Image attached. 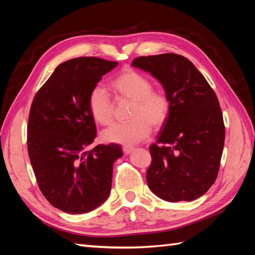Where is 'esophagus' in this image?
I'll return each mask as SVG.
<instances>
[{
  "label": "esophagus",
  "instance_id": "esophagus-1",
  "mask_svg": "<svg viewBox=\"0 0 255 255\" xmlns=\"http://www.w3.org/2000/svg\"><path fill=\"white\" fill-rule=\"evenodd\" d=\"M133 149H134V147H133V145H131V144H125V145H123V151H124L125 154L131 153Z\"/></svg>",
  "mask_w": 255,
  "mask_h": 255
}]
</instances>
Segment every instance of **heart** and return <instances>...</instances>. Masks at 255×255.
I'll return each instance as SVG.
<instances>
[{"mask_svg":"<svg viewBox=\"0 0 255 255\" xmlns=\"http://www.w3.org/2000/svg\"><path fill=\"white\" fill-rule=\"evenodd\" d=\"M110 86L118 100L131 101V121L115 125L103 132L106 142H139L149 136L151 125L158 128L166 122L171 111L170 97L163 90H152V81L147 75L125 68L111 80ZM88 106L91 117L100 126H110L113 123V104L103 86L95 85L90 91Z\"/></svg>","mask_w":255,"mask_h":255,"instance_id":"heart-1","label":"heart"}]
</instances>
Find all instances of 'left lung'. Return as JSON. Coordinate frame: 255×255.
<instances>
[{
	"label": "left lung",
	"instance_id": "obj_1",
	"mask_svg": "<svg viewBox=\"0 0 255 255\" xmlns=\"http://www.w3.org/2000/svg\"><path fill=\"white\" fill-rule=\"evenodd\" d=\"M132 66L150 72L171 100V111L147 171L149 188L166 202H191L208 191L219 172L224 117L214 90L187 58L175 53L138 57Z\"/></svg>",
	"mask_w": 255,
	"mask_h": 255
}]
</instances>
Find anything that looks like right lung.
Masks as SVG:
<instances>
[{
  "instance_id": "1",
  "label": "right lung",
  "mask_w": 255,
  "mask_h": 255,
  "mask_svg": "<svg viewBox=\"0 0 255 255\" xmlns=\"http://www.w3.org/2000/svg\"><path fill=\"white\" fill-rule=\"evenodd\" d=\"M118 62L96 57L71 59L56 68L31 103L27 149L42 195L68 214H85L105 202L118 144H97L88 106L90 91Z\"/></svg>"
}]
</instances>
